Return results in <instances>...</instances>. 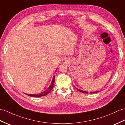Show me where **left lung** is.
<instances>
[{
	"label": "left lung",
	"instance_id": "left-lung-1",
	"mask_svg": "<svg viewBox=\"0 0 125 125\" xmlns=\"http://www.w3.org/2000/svg\"><path fill=\"white\" fill-rule=\"evenodd\" d=\"M77 89L78 91H80L81 92H82V93H83L88 94V92H86V91H82V90H79V89ZM96 93V92H91V93Z\"/></svg>",
	"mask_w": 125,
	"mask_h": 125
}]
</instances>
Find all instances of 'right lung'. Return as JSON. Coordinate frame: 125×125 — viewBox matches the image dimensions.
<instances>
[{
    "label": "right lung",
    "mask_w": 125,
    "mask_h": 125,
    "mask_svg": "<svg viewBox=\"0 0 125 125\" xmlns=\"http://www.w3.org/2000/svg\"><path fill=\"white\" fill-rule=\"evenodd\" d=\"M54 76L53 77V79H52V81L51 82V84L50 85V86L48 88V89L46 90L45 91H43V92H41V93L40 94H26V95L30 96H33V97H41L42 96H45L47 95V94L49 93L50 91L52 90L53 87V85H54Z\"/></svg>",
    "instance_id": "1"
}]
</instances>
